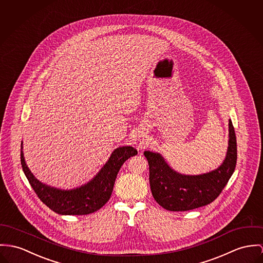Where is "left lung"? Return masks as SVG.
<instances>
[{"label": "left lung", "instance_id": "left-lung-1", "mask_svg": "<svg viewBox=\"0 0 263 263\" xmlns=\"http://www.w3.org/2000/svg\"><path fill=\"white\" fill-rule=\"evenodd\" d=\"M149 164V182L156 202L169 211H187L213 202L234 172L237 145L234 127L229 120V141L225 160L215 170L200 175L174 171L159 153L144 152Z\"/></svg>", "mask_w": 263, "mask_h": 263}]
</instances>
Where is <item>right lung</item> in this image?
<instances>
[{"label":"right lung","instance_id":"right-lung-1","mask_svg":"<svg viewBox=\"0 0 263 263\" xmlns=\"http://www.w3.org/2000/svg\"><path fill=\"white\" fill-rule=\"evenodd\" d=\"M136 154L137 150L131 146L115 149L109 160L91 181L71 190L54 188L39 181L25 162L23 144L21 146V164L37 196L51 210L62 215H86L99 210L110 199L123 163Z\"/></svg>","mask_w":263,"mask_h":263}]
</instances>
